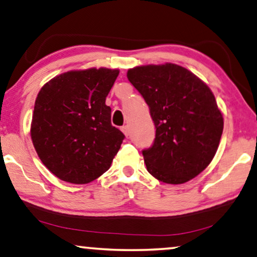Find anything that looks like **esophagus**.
<instances>
[{
  "label": "esophagus",
  "mask_w": 257,
  "mask_h": 257,
  "mask_svg": "<svg viewBox=\"0 0 257 257\" xmlns=\"http://www.w3.org/2000/svg\"><path fill=\"white\" fill-rule=\"evenodd\" d=\"M121 130H122V133H123L125 136H129V128H128V125H122Z\"/></svg>",
  "instance_id": "esophagus-1"
}]
</instances>
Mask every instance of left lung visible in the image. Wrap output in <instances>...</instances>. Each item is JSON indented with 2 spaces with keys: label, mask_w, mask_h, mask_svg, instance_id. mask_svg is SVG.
Masks as SVG:
<instances>
[{
  "label": "left lung",
  "mask_w": 257,
  "mask_h": 257,
  "mask_svg": "<svg viewBox=\"0 0 257 257\" xmlns=\"http://www.w3.org/2000/svg\"><path fill=\"white\" fill-rule=\"evenodd\" d=\"M129 82L150 109L156 137L143 153L148 172L159 181L180 185L211 163L224 120L208 85L178 64L129 69Z\"/></svg>",
  "instance_id": "obj_1"
}]
</instances>
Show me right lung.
Returning <instances> with one entry per match:
<instances>
[{"label":"right lung","mask_w":257,"mask_h":257,"mask_svg":"<svg viewBox=\"0 0 257 257\" xmlns=\"http://www.w3.org/2000/svg\"><path fill=\"white\" fill-rule=\"evenodd\" d=\"M118 70L69 71L41 87L31 139L44 165L66 182L84 185L110 167L124 135L105 104Z\"/></svg>","instance_id":"1"}]
</instances>
